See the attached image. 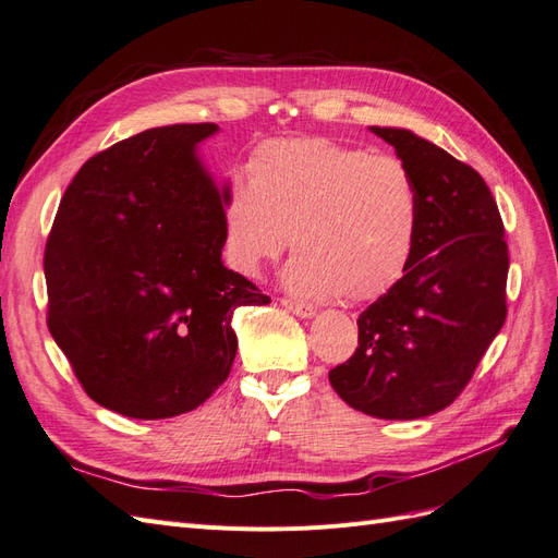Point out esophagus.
<instances>
[{
    "label": "esophagus",
    "instance_id": "34e87169",
    "mask_svg": "<svg viewBox=\"0 0 558 558\" xmlns=\"http://www.w3.org/2000/svg\"><path fill=\"white\" fill-rule=\"evenodd\" d=\"M282 306L288 308V311H292L294 316H299V318H311V316H316V308H313L311 304L296 302V299H290V296H284V299H282Z\"/></svg>",
    "mask_w": 558,
    "mask_h": 558
}]
</instances>
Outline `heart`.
Wrapping results in <instances>:
<instances>
[{
    "mask_svg": "<svg viewBox=\"0 0 558 558\" xmlns=\"http://www.w3.org/2000/svg\"><path fill=\"white\" fill-rule=\"evenodd\" d=\"M420 233L410 169L330 138H282L256 148L247 189L223 203L226 259L254 278L290 245L284 284L299 294L377 299L401 282Z\"/></svg>",
    "mask_w": 558,
    "mask_h": 558,
    "instance_id": "1",
    "label": "heart"
}]
</instances>
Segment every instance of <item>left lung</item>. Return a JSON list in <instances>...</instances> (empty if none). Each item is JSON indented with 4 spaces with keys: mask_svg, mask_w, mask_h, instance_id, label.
<instances>
[{
    "mask_svg": "<svg viewBox=\"0 0 558 558\" xmlns=\"http://www.w3.org/2000/svg\"><path fill=\"white\" fill-rule=\"evenodd\" d=\"M420 193V233L401 282L359 316V347L330 369L351 408L417 420L448 408L507 318L505 223L474 167L408 130L373 126Z\"/></svg>",
    "mask_w": 558,
    "mask_h": 558,
    "instance_id": "left-lung-1",
    "label": "left lung"
}]
</instances>
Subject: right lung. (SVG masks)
I'll list each match as a JSON object with an SVG mask.
<instances>
[{
    "instance_id": "1",
    "label": "right lung",
    "mask_w": 558,
    "mask_h": 558,
    "mask_svg": "<svg viewBox=\"0 0 558 558\" xmlns=\"http://www.w3.org/2000/svg\"><path fill=\"white\" fill-rule=\"evenodd\" d=\"M217 130L157 126L94 155L47 238L49 332L92 401L124 417L205 403L231 373L235 308L270 302L221 262L228 189L195 157Z\"/></svg>"
}]
</instances>
